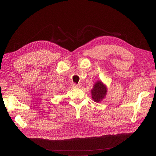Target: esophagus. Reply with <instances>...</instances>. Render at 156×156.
<instances>
[{
    "label": "esophagus",
    "instance_id": "1",
    "mask_svg": "<svg viewBox=\"0 0 156 156\" xmlns=\"http://www.w3.org/2000/svg\"><path fill=\"white\" fill-rule=\"evenodd\" d=\"M82 84L81 83H79V84H75V83H73L72 84V88H78V87H81Z\"/></svg>",
    "mask_w": 156,
    "mask_h": 156
}]
</instances>
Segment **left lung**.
<instances>
[{"label":"left lung","instance_id":"8db88e82","mask_svg":"<svg viewBox=\"0 0 156 156\" xmlns=\"http://www.w3.org/2000/svg\"><path fill=\"white\" fill-rule=\"evenodd\" d=\"M92 98L94 101L100 102L104 98L107 94V88L101 81H98L94 84L93 89L91 90Z\"/></svg>","mask_w":156,"mask_h":156}]
</instances>
